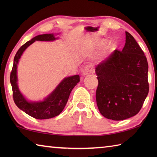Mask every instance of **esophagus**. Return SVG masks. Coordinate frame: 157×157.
<instances>
[{
  "label": "esophagus",
  "mask_w": 157,
  "mask_h": 157,
  "mask_svg": "<svg viewBox=\"0 0 157 157\" xmlns=\"http://www.w3.org/2000/svg\"><path fill=\"white\" fill-rule=\"evenodd\" d=\"M92 66L91 65H86L84 70H83L82 73L84 75H88L89 74H90V73L92 72Z\"/></svg>",
  "instance_id": "34e87169"
}]
</instances>
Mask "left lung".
I'll return each instance as SVG.
<instances>
[{"label": "left lung", "instance_id": "left-lung-1", "mask_svg": "<svg viewBox=\"0 0 157 157\" xmlns=\"http://www.w3.org/2000/svg\"><path fill=\"white\" fill-rule=\"evenodd\" d=\"M122 51L115 50L96 67V104L101 115L121 121L138 114L148 94V65L134 38L125 32Z\"/></svg>", "mask_w": 157, "mask_h": 157}]
</instances>
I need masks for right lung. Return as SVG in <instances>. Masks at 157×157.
<instances>
[{"mask_svg":"<svg viewBox=\"0 0 157 157\" xmlns=\"http://www.w3.org/2000/svg\"><path fill=\"white\" fill-rule=\"evenodd\" d=\"M56 38L53 34H46L38 35L25 43L17 52L14 57L13 68L10 75L13 98L15 105L23 111L29 116L37 119H46L55 117L61 113L67 102L69 96L73 88L79 82V76L75 75L65 78L60 83L54 92L49 95L44 101L39 102H29L26 101L20 92L17 86V67L19 59L23 51L36 40L52 41Z\"/></svg>","mask_w":157,"mask_h":157,"instance_id":"add662e5","label":"right lung"}]
</instances>
